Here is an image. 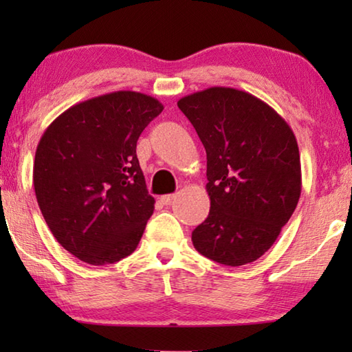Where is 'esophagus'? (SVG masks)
Masks as SVG:
<instances>
[{"mask_svg":"<svg viewBox=\"0 0 352 352\" xmlns=\"http://www.w3.org/2000/svg\"><path fill=\"white\" fill-rule=\"evenodd\" d=\"M174 199H175V195L174 194H169V195H163V197L160 199V201H162L163 205H170L172 201H174Z\"/></svg>","mask_w":352,"mask_h":352,"instance_id":"1","label":"esophagus"}]
</instances>
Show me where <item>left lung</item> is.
<instances>
[{
  "label": "left lung",
  "mask_w": 352,
  "mask_h": 352,
  "mask_svg": "<svg viewBox=\"0 0 352 352\" xmlns=\"http://www.w3.org/2000/svg\"><path fill=\"white\" fill-rule=\"evenodd\" d=\"M206 151L210 214L192 231L200 254L237 267L261 258L301 195L296 138L278 113L247 91L211 87L177 102Z\"/></svg>",
  "instance_id": "obj_1"
}]
</instances>
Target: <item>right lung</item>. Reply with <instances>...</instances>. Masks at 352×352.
<instances>
[{
	"label": "right lung",
	"instance_id": "obj_1",
	"mask_svg": "<svg viewBox=\"0 0 352 352\" xmlns=\"http://www.w3.org/2000/svg\"><path fill=\"white\" fill-rule=\"evenodd\" d=\"M163 104L115 91L69 107L35 151L34 189L57 242L77 259L105 265L138 247L155 199L136 157V141Z\"/></svg>",
	"mask_w": 352,
	"mask_h": 352
}]
</instances>
